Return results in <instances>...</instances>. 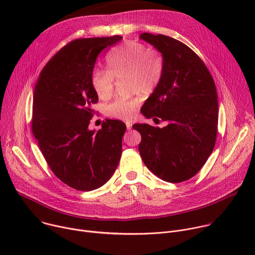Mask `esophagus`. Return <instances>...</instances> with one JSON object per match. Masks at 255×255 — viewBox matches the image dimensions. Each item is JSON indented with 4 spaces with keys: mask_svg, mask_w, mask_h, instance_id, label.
<instances>
[{
    "mask_svg": "<svg viewBox=\"0 0 255 255\" xmlns=\"http://www.w3.org/2000/svg\"><path fill=\"white\" fill-rule=\"evenodd\" d=\"M126 127H127V130H131V129H132V124L129 123V122H127V123H126Z\"/></svg>",
    "mask_w": 255,
    "mask_h": 255,
    "instance_id": "34e87169",
    "label": "esophagus"
}]
</instances>
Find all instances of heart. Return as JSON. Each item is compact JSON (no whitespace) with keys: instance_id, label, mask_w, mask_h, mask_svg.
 I'll list each match as a JSON object with an SVG mask.
<instances>
[{"instance_id":"obj_1","label":"heart","mask_w":255,"mask_h":255,"mask_svg":"<svg viewBox=\"0 0 255 255\" xmlns=\"http://www.w3.org/2000/svg\"><path fill=\"white\" fill-rule=\"evenodd\" d=\"M163 69L164 61L159 51L147 48L138 41H126L109 52L107 70H95L92 84L102 100L112 97L115 88L114 79L126 78L133 92L150 94L158 87ZM139 106L140 99L137 97L117 99L106 106L105 114L118 120H130Z\"/></svg>"}]
</instances>
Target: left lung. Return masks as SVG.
<instances>
[{
	"label": "left lung",
	"instance_id": "left-lung-1",
	"mask_svg": "<svg viewBox=\"0 0 255 255\" xmlns=\"http://www.w3.org/2000/svg\"><path fill=\"white\" fill-rule=\"evenodd\" d=\"M140 38L161 52L163 76L141 113L166 126L134 124L144 164L168 183L196 175L212 153L218 131V97L214 80L200 56L185 43L162 34Z\"/></svg>",
	"mask_w": 255,
	"mask_h": 255
}]
</instances>
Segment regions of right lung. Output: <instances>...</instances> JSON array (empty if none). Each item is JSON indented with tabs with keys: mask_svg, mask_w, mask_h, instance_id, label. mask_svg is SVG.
<instances>
[{
	"mask_svg": "<svg viewBox=\"0 0 255 255\" xmlns=\"http://www.w3.org/2000/svg\"><path fill=\"white\" fill-rule=\"evenodd\" d=\"M121 36L72 40L46 63L34 89L32 133L51 171L68 187L99 189L111 178L122 154L126 125L108 119L89 130L98 95L92 84L99 53Z\"/></svg>",
	"mask_w": 255,
	"mask_h": 255,
	"instance_id": "add662e5",
	"label": "right lung"
}]
</instances>
